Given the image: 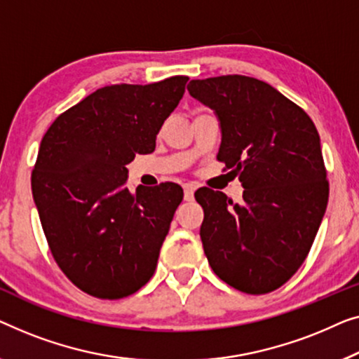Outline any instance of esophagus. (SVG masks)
Instances as JSON below:
<instances>
[{
	"label": "esophagus",
	"instance_id": "obj_1",
	"mask_svg": "<svg viewBox=\"0 0 359 359\" xmlns=\"http://www.w3.org/2000/svg\"><path fill=\"white\" fill-rule=\"evenodd\" d=\"M194 194H195V185L185 184L184 185V196H185V200L189 201V200L194 198Z\"/></svg>",
	"mask_w": 359,
	"mask_h": 359
}]
</instances>
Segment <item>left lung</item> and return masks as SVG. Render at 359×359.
Returning <instances> with one entry per match:
<instances>
[{"label": "left lung", "instance_id": "obj_1", "mask_svg": "<svg viewBox=\"0 0 359 359\" xmlns=\"http://www.w3.org/2000/svg\"><path fill=\"white\" fill-rule=\"evenodd\" d=\"M187 89L218 115V161L244 187L241 205L223 191L196 190L206 259L221 280L247 294L278 290L306 260L329 201L316 125L255 78L194 79Z\"/></svg>", "mask_w": 359, "mask_h": 359}]
</instances>
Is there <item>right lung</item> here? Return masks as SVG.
I'll return each mask as SVG.
<instances>
[{
  "mask_svg": "<svg viewBox=\"0 0 359 359\" xmlns=\"http://www.w3.org/2000/svg\"><path fill=\"white\" fill-rule=\"evenodd\" d=\"M187 76L112 84L58 115L43 135L32 195L50 252L81 291L120 299L154 275L182 187H127V164L153 153Z\"/></svg>",
  "mask_w": 359,
  "mask_h": 359,
  "instance_id": "obj_1",
  "label": "right lung"
}]
</instances>
